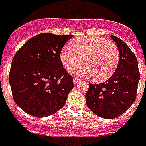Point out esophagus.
<instances>
[{
    "label": "esophagus",
    "instance_id": "34e87169",
    "mask_svg": "<svg viewBox=\"0 0 146 146\" xmlns=\"http://www.w3.org/2000/svg\"><path fill=\"white\" fill-rule=\"evenodd\" d=\"M80 82V79L79 78H77V77H75L74 79H73V83L75 84V85H77L78 83Z\"/></svg>",
    "mask_w": 146,
    "mask_h": 146
}]
</instances>
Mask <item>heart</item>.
<instances>
[{"mask_svg": "<svg viewBox=\"0 0 146 146\" xmlns=\"http://www.w3.org/2000/svg\"><path fill=\"white\" fill-rule=\"evenodd\" d=\"M60 60L68 72L77 69V74L93 77L98 82L106 81L113 74L120 60V52L113 43L97 36H82L71 42V48H62Z\"/></svg>", "mask_w": 146, "mask_h": 146, "instance_id": "1", "label": "heart"}]
</instances>
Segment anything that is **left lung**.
<instances>
[{
    "mask_svg": "<svg viewBox=\"0 0 146 146\" xmlns=\"http://www.w3.org/2000/svg\"><path fill=\"white\" fill-rule=\"evenodd\" d=\"M119 52L120 60L114 73L100 84L90 83L86 95V105L94 113L105 119L123 114L134 102L140 73L137 60L127 44L111 35Z\"/></svg>",
    "mask_w": 146,
    "mask_h": 146,
    "instance_id": "8db88e82",
    "label": "left lung"
}]
</instances>
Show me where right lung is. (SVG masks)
I'll use <instances>...</instances> for the list:
<instances>
[{"label": "right lung", "mask_w": 146, "mask_h": 146, "mask_svg": "<svg viewBox=\"0 0 146 146\" xmlns=\"http://www.w3.org/2000/svg\"><path fill=\"white\" fill-rule=\"evenodd\" d=\"M72 37L40 33L16 52L9 81L14 102L28 114L48 117L65 106L74 84L60 62V52Z\"/></svg>", "instance_id": "add662e5"}]
</instances>
